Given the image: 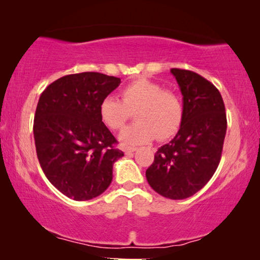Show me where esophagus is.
Masks as SVG:
<instances>
[{"label":"esophagus","mask_w":260,"mask_h":260,"mask_svg":"<svg viewBox=\"0 0 260 260\" xmlns=\"http://www.w3.org/2000/svg\"><path fill=\"white\" fill-rule=\"evenodd\" d=\"M121 149H122V150L124 151V154H126V155L132 154V153H134V151L137 150V148H133V147H126V145H122Z\"/></svg>","instance_id":"34e87169"}]
</instances>
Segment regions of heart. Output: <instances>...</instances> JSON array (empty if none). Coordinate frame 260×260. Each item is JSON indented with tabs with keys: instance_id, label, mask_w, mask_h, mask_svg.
Wrapping results in <instances>:
<instances>
[{
	"instance_id": "obj_1",
	"label": "heart",
	"mask_w": 260,
	"mask_h": 260,
	"mask_svg": "<svg viewBox=\"0 0 260 260\" xmlns=\"http://www.w3.org/2000/svg\"><path fill=\"white\" fill-rule=\"evenodd\" d=\"M134 112L137 122L121 133L126 144H145L155 137L168 140L176 136L183 122V103L177 91L159 83L137 79L124 86L121 100L105 98L100 103V120L107 128L120 131Z\"/></svg>"
}]
</instances>
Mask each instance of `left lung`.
Here are the masks:
<instances>
[{
	"instance_id": "obj_1",
	"label": "left lung",
	"mask_w": 260,
	"mask_h": 260,
	"mask_svg": "<svg viewBox=\"0 0 260 260\" xmlns=\"http://www.w3.org/2000/svg\"><path fill=\"white\" fill-rule=\"evenodd\" d=\"M183 96V122L175 138L155 153L145 176L160 196L186 199L215 174L225 140V105L209 80L192 71L172 68Z\"/></svg>"
}]
</instances>
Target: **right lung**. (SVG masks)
Masks as SVG:
<instances>
[{"instance_id":"add662e5","label":"right lung","mask_w":260,"mask_h":260,"mask_svg":"<svg viewBox=\"0 0 260 260\" xmlns=\"http://www.w3.org/2000/svg\"><path fill=\"white\" fill-rule=\"evenodd\" d=\"M121 79L98 72L64 76L41 92L34 117L37 155L47 180L74 201L100 196L123 153L99 106Z\"/></svg>"}]
</instances>
